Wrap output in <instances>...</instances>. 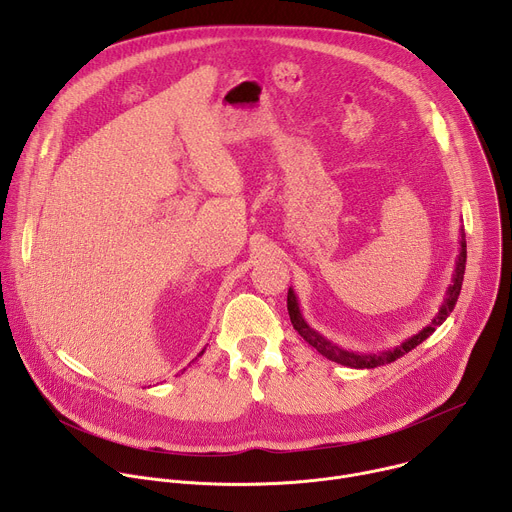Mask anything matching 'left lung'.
I'll return each instance as SVG.
<instances>
[{
  "label": "left lung",
  "mask_w": 512,
  "mask_h": 512,
  "mask_svg": "<svg viewBox=\"0 0 512 512\" xmlns=\"http://www.w3.org/2000/svg\"><path fill=\"white\" fill-rule=\"evenodd\" d=\"M464 271H466V237H464V231H462V239H460V255L456 259V267H454V275H452V283L446 291V298L440 306V310H437V314L433 316V320L423 328L419 330L417 334H413L411 338H407L405 342H401L399 346L395 348H389V350H383L379 354H360V352H352V350H346L338 344H334L332 340L324 338L320 332H316L302 316L300 312V304H298V296L294 294V289L289 287L287 291V312H289V320L291 324H294V328L298 330V334L310 344L314 346L322 356H326L328 360L332 362H338V364H344V367H350V369H375V367H381V364H389L397 358H401L405 352L413 350L415 346H419L423 340H427L437 326H442L446 322V318L452 314L456 302H458V296H460V289H462V281H464Z\"/></svg>",
  "instance_id": "8db88e82"
}]
</instances>
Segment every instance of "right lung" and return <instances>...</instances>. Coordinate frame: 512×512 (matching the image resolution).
I'll return each instance as SVG.
<instances>
[{
    "instance_id": "obj_1",
    "label": "right lung",
    "mask_w": 512,
    "mask_h": 512,
    "mask_svg": "<svg viewBox=\"0 0 512 512\" xmlns=\"http://www.w3.org/2000/svg\"><path fill=\"white\" fill-rule=\"evenodd\" d=\"M204 350H206V348H202V350H200V354H198V356H202V354H204Z\"/></svg>"
}]
</instances>
